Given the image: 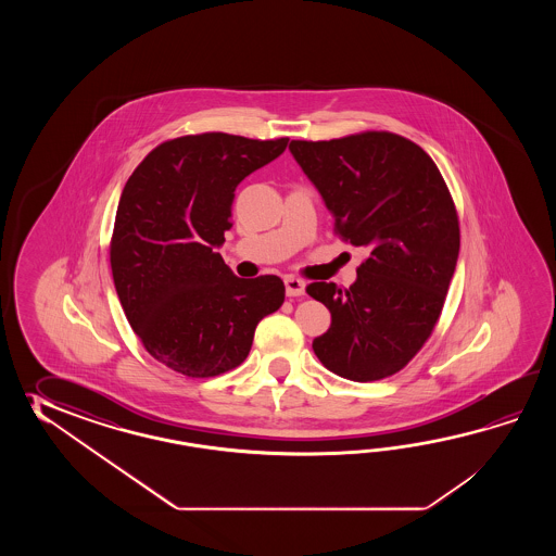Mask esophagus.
Here are the masks:
<instances>
[{
  "mask_svg": "<svg viewBox=\"0 0 556 556\" xmlns=\"http://www.w3.org/2000/svg\"><path fill=\"white\" fill-rule=\"evenodd\" d=\"M283 286H286V294L288 295H302L306 292V282L300 280V278H294V276H286Z\"/></svg>",
  "mask_w": 556,
  "mask_h": 556,
  "instance_id": "esophagus-1",
  "label": "esophagus"
}]
</instances>
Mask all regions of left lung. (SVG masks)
<instances>
[{"mask_svg": "<svg viewBox=\"0 0 556 556\" xmlns=\"http://www.w3.org/2000/svg\"><path fill=\"white\" fill-rule=\"evenodd\" d=\"M336 220V232L369 250L348 290L314 282L307 294L330 309L312 348L352 381L388 378L414 357L438 324L459 258V220L431 156L386 130L331 141H292Z\"/></svg>", "mask_w": 556, "mask_h": 556, "instance_id": "obj_1", "label": "left lung"}]
</instances>
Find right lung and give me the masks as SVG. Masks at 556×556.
Returning a JSON list of instances; mask_svg holds the SVG:
<instances>
[{"mask_svg": "<svg viewBox=\"0 0 556 556\" xmlns=\"http://www.w3.org/2000/svg\"><path fill=\"white\" fill-rule=\"evenodd\" d=\"M288 139L226 132L159 144L130 175L111 238V270L130 328L156 362L189 378L240 366L264 316L283 302L278 276L238 278L218 249L238 185Z\"/></svg>", "mask_w": 556, "mask_h": 556, "instance_id": "obj_1", "label": "right lung"}]
</instances>
